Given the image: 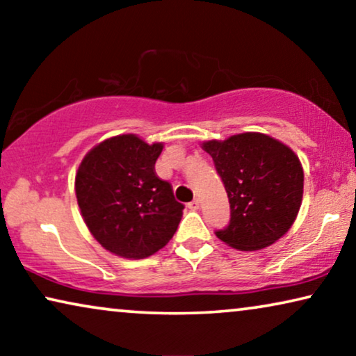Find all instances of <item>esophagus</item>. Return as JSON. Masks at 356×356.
<instances>
[{"mask_svg": "<svg viewBox=\"0 0 356 356\" xmlns=\"http://www.w3.org/2000/svg\"><path fill=\"white\" fill-rule=\"evenodd\" d=\"M188 207L191 209V211H199V207H201V202H199V199H194L193 202L188 204Z\"/></svg>", "mask_w": 356, "mask_h": 356, "instance_id": "esophagus-1", "label": "esophagus"}]
</instances>
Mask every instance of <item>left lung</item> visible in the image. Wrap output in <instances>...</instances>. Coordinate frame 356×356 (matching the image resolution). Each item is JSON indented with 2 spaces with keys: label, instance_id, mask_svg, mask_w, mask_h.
Returning <instances> with one entry per match:
<instances>
[{
  "label": "left lung",
  "instance_id": "8db88e82",
  "mask_svg": "<svg viewBox=\"0 0 356 356\" xmlns=\"http://www.w3.org/2000/svg\"><path fill=\"white\" fill-rule=\"evenodd\" d=\"M225 184L230 223L216 232L225 245L256 251L274 245L290 230L303 201L305 173L289 145L262 133L204 140Z\"/></svg>",
  "mask_w": 356,
  "mask_h": 356
}]
</instances>
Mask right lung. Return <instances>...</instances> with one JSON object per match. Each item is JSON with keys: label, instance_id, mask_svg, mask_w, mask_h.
<instances>
[{"label": "right lung", "instance_id": "right-lung-1", "mask_svg": "<svg viewBox=\"0 0 356 356\" xmlns=\"http://www.w3.org/2000/svg\"><path fill=\"white\" fill-rule=\"evenodd\" d=\"M163 144L120 134L92 147L76 172V197L92 236L126 259H144L172 240L183 216L170 183L155 175Z\"/></svg>", "mask_w": 356, "mask_h": 356}]
</instances>
